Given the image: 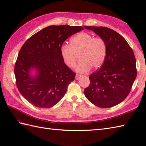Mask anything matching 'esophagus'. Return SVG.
<instances>
[{
    "label": "esophagus",
    "mask_w": 146,
    "mask_h": 146,
    "mask_svg": "<svg viewBox=\"0 0 146 146\" xmlns=\"http://www.w3.org/2000/svg\"><path fill=\"white\" fill-rule=\"evenodd\" d=\"M81 77H82L81 75L77 74H76V80H78V79H80V78H81Z\"/></svg>",
    "instance_id": "obj_1"
}]
</instances>
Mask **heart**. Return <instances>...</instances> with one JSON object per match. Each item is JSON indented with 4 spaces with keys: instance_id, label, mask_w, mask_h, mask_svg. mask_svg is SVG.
<instances>
[{
    "instance_id": "1",
    "label": "heart",
    "mask_w": 146,
    "mask_h": 146,
    "mask_svg": "<svg viewBox=\"0 0 146 146\" xmlns=\"http://www.w3.org/2000/svg\"><path fill=\"white\" fill-rule=\"evenodd\" d=\"M60 54L64 63L72 68L76 66L77 56L80 62L76 66V71L86 72L90 69H98L102 65L107 55V44L103 38L94 37L88 32H80L74 36L70 45L63 44Z\"/></svg>"
}]
</instances>
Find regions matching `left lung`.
Here are the masks:
<instances>
[{
    "label": "left lung",
    "instance_id": "left-lung-1",
    "mask_svg": "<svg viewBox=\"0 0 146 146\" xmlns=\"http://www.w3.org/2000/svg\"><path fill=\"white\" fill-rule=\"evenodd\" d=\"M103 38L107 44L104 64L89 77L90 85L84 94L97 107L110 108L129 95L136 77L133 51L125 39L115 31L105 27L85 26Z\"/></svg>",
    "mask_w": 146,
    "mask_h": 146
}]
</instances>
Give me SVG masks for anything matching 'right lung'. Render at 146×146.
I'll return each instance as SVG.
<instances>
[{
	"label": "right lung",
	"mask_w": 146,
	"mask_h": 146,
	"mask_svg": "<svg viewBox=\"0 0 146 146\" xmlns=\"http://www.w3.org/2000/svg\"><path fill=\"white\" fill-rule=\"evenodd\" d=\"M81 26L50 25L34 34L24 44L15 66L16 85L29 102L41 108L58 103L76 74L61 58L66 39L83 30Z\"/></svg>",
	"instance_id": "obj_1"
}]
</instances>
